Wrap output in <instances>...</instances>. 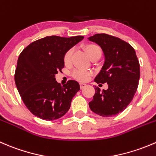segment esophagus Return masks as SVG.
<instances>
[{
  "mask_svg": "<svg viewBox=\"0 0 156 156\" xmlns=\"http://www.w3.org/2000/svg\"><path fill=\"white\" fill-rule=\"evenodd\" d=\"M85 86H86V84H84V83H80V87H81V89L84 88V87H85Z\"/></svg>",
  "mask_w": 156,
  "mask_h": 156,
  "instance_id": "1",
  "label": "esophagus"
}]
</instances>
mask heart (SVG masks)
<instances>
[{
  "label": "heart",
  "mask_w": 156,
  "mask_h": 156,
  "mask_svg": "<svg viewBox=\"0 0 156 156\" xmlns=\"http://www.w3.org/2000/svg\"><path fill=\"white\" fill-rule=\"evenodd\" d=\"M86 52L87 55L93 58L95 56H101L102 54V49L98 45L94 44V43H88L84 47ZM73 54V49H68L64 54L63 56V61L66 65H69L72 62V56ZM92 75V72L89 70H85V69H74L72 72V75L74 78H75L78 81L84 82L90 79V76Z\"/></svg>",
  "instance_id": "1"
}]
</instances>
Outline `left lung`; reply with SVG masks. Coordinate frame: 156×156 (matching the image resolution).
Wrapping results in <instances>:
<instances>
[{"label":"left lung","mask_w":156,"mask_h":156,"mask_svg":"<svg viewBox=\"0 0 156 156\" xmlns=\"http://www.w3.org/2000/svg\"><path fill=\"white\" fill-rule=\"evenodd\" d=\"M89 40L98 43L105 55V62L94 81L108 84L107 90L95 87L89 107L100 116H113L125 110L135 95L140 77V62L133 48L120 38L98 33Z\"/></svg>","instance_id":"1"}]
</instances>
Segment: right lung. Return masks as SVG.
Segmentation results:
<instances>
[{
	"mask_svg": "<svg viewBox=\"0 0 156 156\" xmlns=\"http://www.w3.org/2000/svg\"><path fill=\"white\" fill-rule=\"evenodd\" d=\"M84 36H51L27 46L20 54L14 80L28 110L39 118L54 120L64 116L73 97L80 90L78 81L69 80L61 86L55 75L64 68L63 56Z\"/></svg>",
	"mask_w": 156,
	"mask_h": 156,
	"instance_id": "1",
	"label": "right lung"
}]
</instances>
